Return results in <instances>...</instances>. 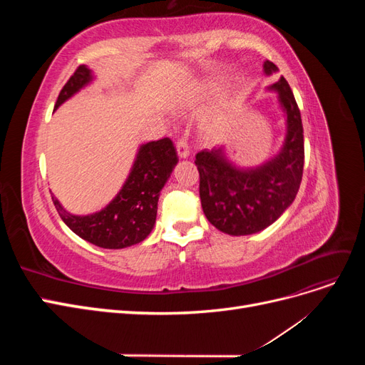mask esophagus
<instances>
[{"label": "esophagus", "mask_w": 365, "mask_h": 365, "mask_svg": "<svg viewBox=\"0 0 365 365\" xmlns=\"http://www.w3.org/2000/svg\"><path fill=\"white\" fill-rule=\"evenodd\" d=\"M176 152H178L180 158H189V145L184 138H180L176 141Z\"/></svg>", "instance_id": "esophagus-1"}]
</instances>
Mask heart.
<instances>
[{
	"label": "heart",
	"instance_id": "1",
	"mask_svg": "<svg viewBox=\"0 0 365 365\" xmlns=\"http://www.w3.org/2000/svg\"><path fill=\"white\" fill-rule=\"evenodd\" d=\"M213 94H215V86L212 83H200L195 88L192 101L207 102ZM230 121H231L230 109H220V111L210 115L202 123L204 134L210 138H217L224 134L225 129L230 125Z\"/></svg>",
	"mask_w": 365,
	"mask_h": 365
}]
</instances>
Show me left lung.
Wrapping results in <instances>:
<instances>
[{"label":"left lung","mask_w":365,"mask_h":365,"mask_svg":"<svg viewBox=\"0 0 365 365\" xmlns=\"http://www.w3.org/2000/svg\"><path fill=\"white\" fill-rule=\"evenodd\" d=\"M263 71L271 76L279 68L267 61ZM268 91L277 93L286 121V135L277 155L256 168H239L220 146L200 152L195 160L204 215L210 224L231 236L254 235L274 224L300 189L304 164L300 109L284 77Z\"/></svg>","instance_id":"obj_1"}]
</instances>
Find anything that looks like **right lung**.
<instances>
[{
  "label": "right lung",
  "instance_id": "1",
  "mask_svg": "<svg viewBox=\"0 0 365 365\" xmlns=\"http://www.w3.org/2000/svg\"><path fill=\"white\" fill-rule=\"evenodd\" d=\"M93 79V71L81 65L61 90L54 109L90 85ZM176 163L178 155L170 138L149 141L138 148L123 187L101 212L85 216L71 215L54 196H51L53 202L63 222L83 240L108 250L132 247L145 240L153 230L160 192L170 178Z\"/></svg>",
  "mask_w": 365,
  "mask_h": 365
}]
</instances>
